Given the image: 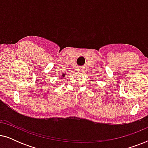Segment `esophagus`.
<instances>
[{
  "mask_svg": "<svg viewBox=\"0 0 148 148\" xmlns=\"http://www.w3.org/2000/svg\"><path fill=\"white\" fill-rule=\"evenodd\" d=\"M81 69V68H78V69H77V71H82V70H81V69Z\"/></svg>",
  "mask_w": 148,
  "mask_h": 148,
  "instance_id": "esophagus-1",
  "label": "esophagus"
}]
</instances>
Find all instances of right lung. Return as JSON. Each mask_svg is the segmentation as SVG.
I'll return each instance as SVG.
<instances>
[{"label": "right lung", "instance_id": "1", "mask_svg": "<svg viewBox=\"0 0 148 148\" xmlns=\"http://www.w3.org/2000/svg\"><path fill=\"white\" fill-rule=\"evenodd\" d=\"M62 77H63V76H62Z\"/></svg>", "mask_w": 148, "mask_h": 148}]
</instances>
